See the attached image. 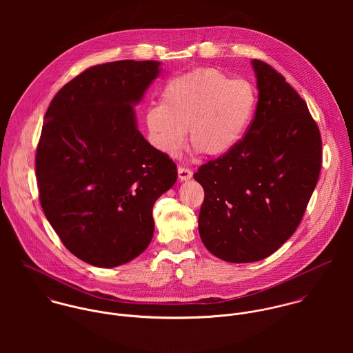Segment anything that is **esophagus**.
Returning <instances> with one entry per match:
<instances>
[{
  "label": "esophagus",
  "mask_w": 353,
  "mask_h": 353,
  "mask_svg": "<svg viewBox=\"0 0 353 353\" xmlns=\"http://www.w3.org/2000/svg\"><path fill=\"white\" fill-rule=\"evenodd\" d=\"M193 176V171L186 167H178V178L181 181H189Z\"/></svg>",
  "instance_id": "34e87169"
}]
</instances>
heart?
<instances>
[{"mask_svg":"<svg viewBox=\"0 0 353 353\" xmlns=\"http://www.w3.org/2000/svg\"><path fill=\"white\" fill-rule=\"evenodd\" d=\"M256 95L246 80H232L214 68H200L172 77L160 104L148 108L145 126L157 151L175 156L189 143L209 157L232 151L246 134Z\"/></svg>","mask_w":353,"mask_h":353,"instance_id":"b5f03b06","label":"heart"}]
</instances>
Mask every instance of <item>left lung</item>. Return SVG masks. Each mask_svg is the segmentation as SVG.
<instances>
[{
    "label": "left lung",
    "mask_w": 353,
    "mask_h": 353,
    "mask_svg": "<svg viewBox=\"0 0 353 353\" xmlns=\"http://www.w3.org/2000/svg\"><path fill=\"white\" fill-rule=\"evenodd\" d=\"M252 65L258 103L248 133L194 174L205 193L202 243L234 263L261 261L292 236L322 164L319 129L305 101L270 65Z\"/></svg>",
    "instance_id": "8db88e82"
}]
</instances>
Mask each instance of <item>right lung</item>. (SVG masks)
I'll use <instances>...</instances> for the list:
<instances>
[{
    "label": "right lung",
    "mask_w": 353,
    "mask_h": 353,
    "mask_svg": "<svg viewBox=\"0 0 353 353\" xmlns=\"http://www.w3.org/2000/svg\"><path fill=\"white\" fill-rule=\"evenodd\" d=\"M160 73L156 61L88 68L51 101L37 150L46 219L63 246L98 268L144 252L154 201L176 182V165L137 129L134 105Z\"/></svg>",
    "instance_id": "add662e5"
}]
</instances>
